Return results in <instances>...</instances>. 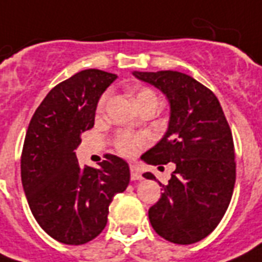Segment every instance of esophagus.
Returning <instances> with one entry per match:
<instances>
[{
  "label": "esophagus",
  "mask_w": 262,
  "mask_h": 262,
  "mask_svg": "<svg viewBox=\"0 0 262 262\" xmlns=\"http://www.w3.org/2000/svg\"><path fill=\"white\" fill-rule=\"evenodd\" d=\"M130 178L132 181H140V179H143V175H141L140 170L136 166H132L130 167Z\"/></svg>",
  "instance_id": "obj_1"
}]
</instances>
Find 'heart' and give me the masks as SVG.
I'll list each match as a JSON object with an SVG mask.
<instances>
[{
    "label": "heart",
    "mask_w": 262,
    "mask_h": 262,
    "mask_svg": "<svg viewBox=\"0 0 262 262\" xmlns=\"http://www.w3.org/2000/svg\"><path fill=\"white\" fill-rule=\"evenodd\" d=\"M107 98H108V94H103L100 96L98 102V106H96V111L98 113H102L104 106H106ZM156 98V94L154 91L148 90V88H143V90H140L137 94H136V102L137 104H140L144 100H147V99H152ZM147 143V140L144 136L140 135H135V133H129V132H121L118 136H117V139H115V147H117V151L121 154L122 156H126V158H132V156H135L137 152L141 149V148L145 145Z\"/></svg>",
    "instance_id": "b5f03b06"
}]
</instances>
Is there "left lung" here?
<instances>
[{
  "label": "left lung",
  "mask_w": 262,
  "mask_h": 262,
  "mask_svg": "<svg viewBox=\"0 0 262 262\" xmlns=\"http://www.w3.org/2000/svg\"><path fill=\"white\" fill-rule=\"evenodd\" d=\"M166 95L170 121L163 139L141 156L152 166L175 164L159 201L148 211L152 227L172 244L190 245L211 234L227 211L235 185L231 129L211 90L175 71L133 72ZM144 178L155 179L152 172Z\"/></svg>",
  "instance_id": "1"
}]
</instances>
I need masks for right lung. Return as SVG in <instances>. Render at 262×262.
Masks as SVG:
<instances>
[{"label":"right lung","mask_w":262,"mask_h":262,"mask_svg":"<svg viewBox=\"0 0 262 262\" xmlns=\"http://www.w3.org/2000/svg\"><path fill=\"white\" fill-rule=\"evenodd\" d=\"M114 73L85 69L55 85L28 125L21 152V182L32 215L65 245H83L107 224L108 205L129 185L123 159L106 155L99 168L80 167L75 149L94 126L99 98Z\"/></svg>","instance_id":"add662e5"}]
</instances>
